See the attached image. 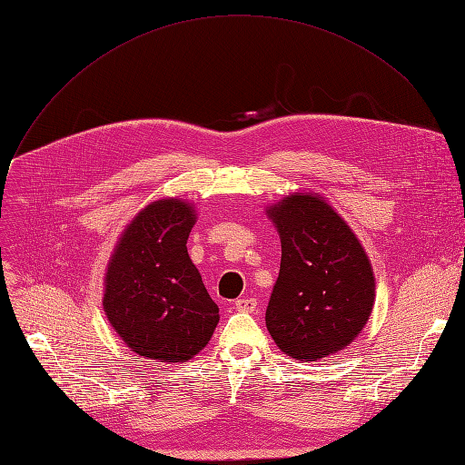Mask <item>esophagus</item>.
I'll list each match as a JSON object with an SVG mask.
<instances>
[{"label": "esophagus", "instance_id": "obj_1", "mask_svg": "<svg viewBox=\"0 0 465 465\" xmlns=\"http://www.w3.org/2000/svg\"><path fill=\"white\" fill-rule=\"evenodd\" d=\"M235 309L242 312H252L256 309V300L254 298H239L235 302Z\"/></svg>", "mask_w": 465, "mask_h": 465}]
</instances>
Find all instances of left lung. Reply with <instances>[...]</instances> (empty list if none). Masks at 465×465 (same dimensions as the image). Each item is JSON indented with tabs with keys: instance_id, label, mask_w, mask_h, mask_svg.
I'll return each mask as SVG.
<instances>
[{
	"instance_id": "1",
	"label": "left lung",
	"mask_w": 465,
	"mask_h": 465,
	"mask_svg": "<svg viewBox=\"0 0 465 465\" xmlns=\"http://www.w3.org/2000/svg\"><path fill=\"white\" fill-rule=\"evenodd\" d=\"M281 237V270L265 309L277 347L316 361L349 347L368 324L375 275L356 233L326 198L294 192L265 209Z\"/></svg>"
}]
</instances>
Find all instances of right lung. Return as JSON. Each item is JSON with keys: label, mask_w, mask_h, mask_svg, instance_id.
I'll use <instances>...</instances> for the list:
<instances>
[{"label": "right lung", "mask_w": 465, "mask_h": 465, "mask_svg": "<svg viewBox=\"0 0 465 465\" xmlns=\"http://www.w3.org/2000/svg\"><path fill=\"white\" fill-rule=\"evenodd\" d=\"M193 224L190 202H151L120 233L107 263V321L143 358L188 361L209 343L220 321L218 305L186 251Z\"/></svg>", "instance_id": "add662e5"}]
</instances>
